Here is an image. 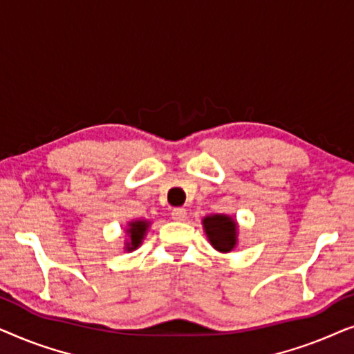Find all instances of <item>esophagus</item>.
I'll return each instance as SVG.
<instances>
[{
	"mask_svg": "<svg viewBox=\"0 0 354 354\" xmlns=\"http://www.w3.org/2000/svg\"><path fill=\"white\" fill-rule=\"evenodd\" d=\"M171 214L176 221H183L187 217V211H185V207H174V209L171 211Z\"/></svg>",
	"mask_w": 354,
	"mask_h": 354,
	"instance_id": "1",
	"label": "esophagus"
}]
</instances>
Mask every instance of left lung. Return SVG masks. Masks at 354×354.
Instances as JSON below:
<instances>
[{
    "label": "left lung",
    "mask_w": 354,
    "mask_h": 354,
    "mask_svg": "<svg viewBox=\"0 0 354 354\" xmlns=\"http://www.w3.org/2000/svg\"><path fill=\"white\" fill-rule=\"evenodd\" d=\"M211 245L219 251H230L236 243V224L229 216H207L203 221Z\"/></svg>",
    "instance_id": "obj_1"
}]
</instances>
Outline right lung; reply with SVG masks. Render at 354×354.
<instances>
[{
  "mask_svg": "<svg viewBox=\"0 0 354 354\" xmlns=\"http://www.w3.org/2000/svg\"><path fill=\"white\" fill-rule=\"evenodd\" d=\"M149 222L147 221H135L130 224V229L127 230L130 234V241L127 243V251H132L137 248V246L142 243L145 232L148 229Z\"/></svg>",
  "mask_w": 354,
  "mask_h": 354,
  "instance_id": "add662e5",
  "label": "right lung"
}]
</instances>
